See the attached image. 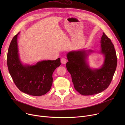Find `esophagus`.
Wrapping results in <instances>:
<instances>
[{"instance_id":"esophagus-1","label":"esophagus","mask_w":125,"mask_h":125,"mask_svg":"<svg viewBox=\"0 0 125 125\" xmlns=\"http://www.w3.org/2000/svg\"><path fill=\"white\" fill-rule=\"evenodd\" d=\"M67 59L66 58H63L61 59V62L62 64H66V62H67Z\"/></svg>"}]
</instances>
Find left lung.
Segmentation results:
<instances>
[{
  "label": "left lung",
  "instance_id": "left-lung-1",
  "mask_svg": "<svg viewBox=\"0 0 125 125\" xmlns=\"http://www.w3.org/2000/svg\"><path fill=\"white\" fill-rule=\"evenodd\" d=\"M101 52L105 57L104 64L99 69H92L87 63L85 51L70 52L67 57L66 68L70 73L75 89L81 95H92L106 89L113 80L117 65L114 45L103 32L100 42ZM92 51L89 50L88 52Z\"/></svg>",
  "mask_w": 125,
  "mask_h": 125
}]
</instances>
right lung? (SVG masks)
<instances>
[{
    "label": "right lung",
    "mask_w": 125,
    "mask_h": 125,
    "mask_svg": "<svg viewBox=\"0 0 125 125\" xmlns=\"http://www.w3.org/2000/svg\"><path fill=\"white\" fill-rule=\"evenodd\" d=\"M16 34L10 42L8 52L7 64L10 74L17 88L22 92L39 96L50 90L53 72L61 65L60 58L42 61L34 65H24L20 60Z\"/></svg>",
    "instance_id": "add662e5"
}]
</instances>
